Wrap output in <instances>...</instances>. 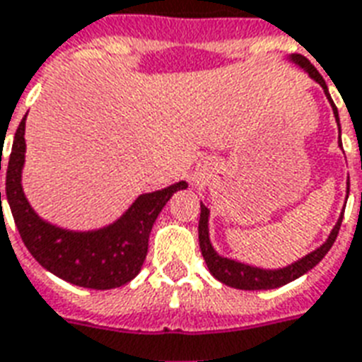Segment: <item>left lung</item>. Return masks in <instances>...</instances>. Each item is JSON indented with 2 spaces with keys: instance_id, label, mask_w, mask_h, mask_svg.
<instances>
[{
  "instance_id": "8db88e82",
  "label": "left lung",
  "mask_w": 362,
  "mask_h": 362,
  "mask_svg": "<svg viewBox=\"0 0 362 362\" xmlns=\"http://www.w3.org/2000/svg\"><path fill=\"white\" fill-rule=\"evenodd\" d=\"M287 60L291 64H295L296 67H300L304 74H308L310 79H313L321 88H323L325 96L329 100L330 107H332V113H334L336 124H338V130H340V117H338V109H336L334 102L329 94V88H327V83L321 77L317 69L310 64L306 56L302 54H288ZM341 134V132H340ZM340 147H341V141ZM349 196V177H347V189H346V200ZM346 209V207H344ZM344 209H341L340 217L336 221V225L332 226V230L327 236L321 245L317 249H313L312 253L304 255L302 259L291 262V264L283 266V268H276V270H268V268H259V266L245 264V262H240V260L228 259V257H223V255L217 253V249L213 247L211 238H209V209L207 206H204L200 202V223H198V242H200V251L202 257L206 260L207 270L211 272V276L215 279H219L221 283H225L228 287L242 288V291H268V288H277L287 285V283L295 281L300 276L308 274L312 270L313 266H317L323 257L329 253V249L332 247V243L336 242V236H338V230H340L341 219H344Z\"/></svg>"
}]
</instances>
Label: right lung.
I'll use <instances>...</instances> for the list:
<instances>
[{"label":"right lung","instance_id":"right-lung-1","mask_svg":"<svg viewBox=\"0 0 362 362\" xmlns=\"http://www.w3.org/2000/svg\"><path fill=\"white\" fill-rule=\"evenodd\" d=\"M26 117L15 134L7 160V202L16 228L28 251L45 270L67 283L85 288H115L132 281L139 274L149 236L158 213L187 181L166 189L139 194L119 219L94 230H71L43 219L28 202L22 187V170L26 164ZM1 170V156H0ZM1 204V192H0Z\"/></svg>","mask_w":362,"mask_h":362}]
</instances>
